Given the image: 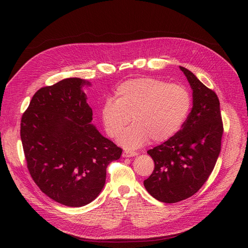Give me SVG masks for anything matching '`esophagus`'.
I'll return each instance as SVG.
<instances>
[{
    "instance_id": "1",
    "label": "esophagus",
    "mask_w": 248,
    "mask_h": 248,
    "mask_svg": "<svg viewBox=\"0 0 248 248\" xmlns=\"http://www.w3.org/2000/svg\"><path fill=\"white\" fill-rule=\"evenodd\" d=\"M136 155H138V153L132 152V151H124L123 153L124 158H132V157H136Z\"/></svg>"
}]
</instances>
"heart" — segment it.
Returning a JSON list of instances; mask_svg holds the SVG:
<instances>
[{"mask_svg": "<svg viewBox=\"0 0 248 248\" xmlns=\"http://www.w3.org/2000/svg\"><path fill=\"white\" fill-rule=\"evenodd\" d=\"M190 108L191 96L185 87L139 77L116 87L115 99L103 103L101 120L108 135L117 138L131 117L134 124L120 137L119 142L133 150L150 139L154 142L170 140L184 124Z\"/></svg>", "mask_w": 248, "mask_h": 248, "instance_id": "1", "label": "heart"}]
</instances>
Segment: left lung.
<instances>
[{"label": "left lung", "instance_id": "1", "mask_svg": "<svg viewBox=\"0 0 248 248\" xmlns=\"http://www.w3.org/2000/svg\"><path fill=\"white\" fill-rule=\"evenodd\" d=\"M192 89L193 107L183 128L148 151L155 162L144 186L164 203H176L196 193L212 173L223 134L219 99L194 73L180 66Z\"/></svg>", "mask_w": 248, "mask_h": 248}]
</instances>
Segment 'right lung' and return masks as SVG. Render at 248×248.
<instances>
[{
    "label": "right lung",
    "instance_id": "add662e5",
    "mask_svg": "<svg viewBox=\"0 0 248 248\" xmlns=\"http://www.w3.org/2000/svg\"><path fill=\"white\" fill-rule=\"evenodd\" d=\"M81 78H66L39 89L22 116L21 140L28 170L49 198L82 207L97 198L107 168L123 150L93 122Z\"/></svg>",
    "mask_w": 248,
    "mask_h": 248
}]
</instances>
